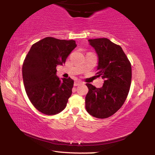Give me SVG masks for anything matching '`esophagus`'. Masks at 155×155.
<instances>
[{
  "mask_svg": "<svg viewBox=\"0 0 155 155\" xmlns=\"http://www.w3.org/2000/svg\"><path fill=\"white\" fill-rule=\"evenodd\" d=\"M81 84V82L80 81H74V86H78V85H79V84Z\"/></svg>",
  "mask_w": 155,
  "mask_h": 155,
  "instance_id": "1",
  "label": "esophagus"
}]
</instances>
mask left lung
Here are the masks:
<instances>
[{
	"label": "left lung",
	"instance_id": "obj_1",
	"mask_svg": "<svg viewBox=\"0 0 155 155\" xmlns=\"http://www.w3.org/2000/svg\"><path fill=\"white\" fill-rule=\"evenodd\" d=\"M90 45L98 57L97 77H102V87L87 84L89 89L85 97L87 111L92 117L105 119L115 114L125 101L130 87L132 69L120 46L109 39H89Z\"/></svg>",
	"mask_w": 155,
	"mask_h": 155
}]
</instances>
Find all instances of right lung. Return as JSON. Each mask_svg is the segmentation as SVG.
Masks as SVG:
<instances>
[{"mask_svg": "<svg viewBox=\"0 0 155 155\" xmlns=\"http://www.w3.org/2000/svg\"><path fill=\"white\" fill-rule=\"evenodd\" d=\"M76 47L74 40L47 37L32 46L22 65L25 89L32 104L47 115H54L66 106L74 80L60 79L56 67L63 65Z\"/></svg>", "mask_w": 155, "mask_h": 155, "instance_id": "1", "label": "right lung"}]
</instances>
